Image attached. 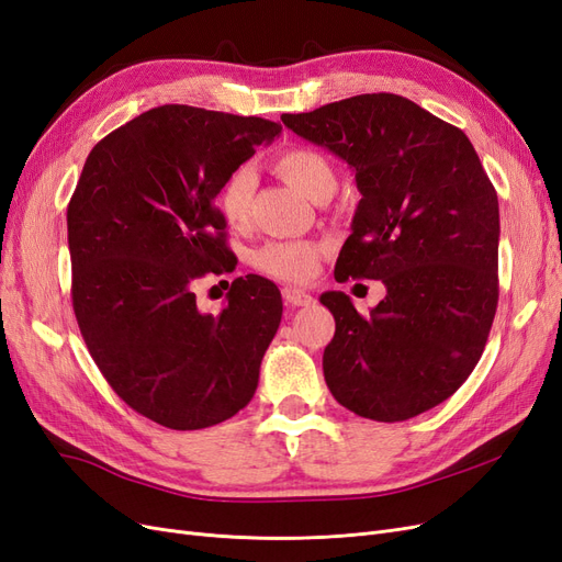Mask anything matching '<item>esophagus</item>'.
Returning <instances> with one entry per match:
<instances>
[{
	"instance_id": "1",
	"label": "esophagus",
	"mask_w": 562,
	"mask_h": 562,
	"mask_svg": "<svg viewBox=\"0 0 562 562\" xmlns=\"http://www.w3.org/2000/svg\"><path fill=\"white\" fill-rule=\"evenodd\" d=\"M283 300L291 307H310V304H314V297L302 288H283Z\"/></svg>"
}]
</instances>
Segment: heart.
I'll return each mask as SVG.
<instances>
[{
  "instance_id": "heart-1",
  "label": "heart",
  "mask_w": 562,
  "mask_h": 562,
  "mask_svg": "<svg viewBox=\"0 0 562 562\" xmlns=\"http://www.w3.org/2000/svg\"><path fill=\"white\" fill-rule=\"evenodd\" d=\"M277 176L288 184H293L304 196L312 201H326L337 187V171L333 161L314 147L295 145L288 147L271 161ZM258 190V178L250 168L241 166L227 176L217 192V206L229 227L241 229L250 223L252 199ZM318 260V246L302 239L269 241L252 252V265L262 274L274 277L279 281H302L312 274Z\"/></svg>"
}]
</instances>
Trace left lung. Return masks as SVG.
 <instances>
[{
    "label": "left lung",
    "mask_w": 562,
    "mask_h": 562,
    "mask_svg": "<svg viewBox=\"0 0 562 562\" xmlns=\"http://www.w3.org/2000/svg\"><path fill=\"white\" fill-rule=\"evenodd\" d=\"M345 159L361 192L335 279H380L368 316L323 293L335 335L323 375L339 405L403 422L450 398L481 361L499 300V201L462 128L396 93L283 114Z\"/></svg>",
    "instance_id": "obj_1"
}]
</instances>
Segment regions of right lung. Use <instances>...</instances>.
<instances>
[{
  "label": "right lung",
  "mask_w": 562,
  "mask_h": 562,
  "mask_svg": "<svg viewBox=\"0 0 562 562\" xmlns=\"http://www.w3.org/2000/svg\"><path fill=\"white\" fill-rule=\"evenodd\" d=\"M279 133L260 116L155 108L91 149L67 206L83 342L114 394L166 429L213 427L258 389L281 323L279 288L258 274L234 279L213 316L199 312L194 283L234 271L215 199Z\"/></svg>",
  "instance_id": "obj_1"
}]
</instances>
